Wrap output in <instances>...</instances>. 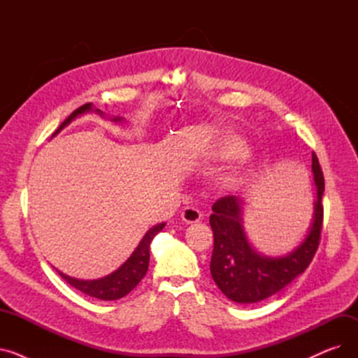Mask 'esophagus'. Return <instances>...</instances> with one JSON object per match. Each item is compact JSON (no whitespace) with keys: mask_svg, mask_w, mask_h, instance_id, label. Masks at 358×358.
Returning <instances> with one entry per match:
<instances>
[{"mask_svg":"<svg viewBox=\"0 0 358 358\" xmlns=\"http://www.w3.org/2000/svg\"><path fill=\"white\" fill-rule=\"evenodd\" d=\"M201 212L197 209V208H192V206H189V208H185L181 213V217L184 222L187 223H196L201 219Z\"/></svg>","mask_w":358,"mask_h":358,"instance_id":"34e87169","label":"esophagus"}]
</instances>
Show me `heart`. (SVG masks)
<instances>
[{
	"mask_svg": "<svg viewBox=\"0 0 358 358\" xmlns=\"http://www.w3.org/2000/svg\"><path fill=\"white\" fill-rule=\"evenodd\" d=\"M220 155L223 158H232V159L243 158V157L248 155V148L243 142L234 139V141H229L227 145L222 148Z\"/></svg>",
	"mask_w": 358,
	"mask_h": 358,
	"instance_id": "1",
	"label": "heart"
}]
</instances>
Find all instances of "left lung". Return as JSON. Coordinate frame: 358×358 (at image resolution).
<instances>
[{"instance_id": "8db88e82", "label": "left lung", "mask_w": 358, "mask_h": 358, "mask_svg": "<svg viewBox=\"0 0 358 358\" xmlns=\"http://www.w3.org/2000/svg\"><path fill=\"white\" fill-rule=\"evenodd\" d=\"M312 171L317 192L313 201V220L306 238L287 255L267 257L252 248L242 227L243 201L236 196H224L212 206L209 222L215 243L210 274L222 293L232 302H261L285 289L309 267L321 241L324 222L325 181L315 152H312Z\"/></svg>"}]
</instances>
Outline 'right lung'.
I'll list each match as a JSON object with an SVG mask.
<instances>
[{
    "label": "right lung",
    "instance_id": "obj_1",
    "mask_svg": "<svg viewBox=\"0 0 358 358\" xmlns=\"http://www.w3.org/2000/svg\"><path fill=\"white\" fill-rule=\"evenodd\" d=\"M92 111V104L87 103L84 106H81L80 108H77L75 111H72L71 115L64 120V123L58 127V130L55 131L53 136L56 134H59V131L68 126L75 117H78L84 113ZM99 115L103 116V111L96 108L94 110ZM113 122H122V117H113ZM165 227V223H158L155 224L154 228H150L145 236L142 238V241L139 242V245L136 247V250L131 252V255L123 262V264L116 270L113 271L111 274L97 278V280H78V278H73L69 277L61 271L59 275L69 283L72 287H75L77 290L91 296V297H96L100 300H117L124 297L126 294H129L131 290H134L138 285L139 281L145 277L146 271H148V266H149V247H150V242L155 238V235L158 232L162 231V228Z\"/></svg>",
    "mask_w": 358,
    "mask_h": 358
}]
</instances>
